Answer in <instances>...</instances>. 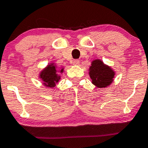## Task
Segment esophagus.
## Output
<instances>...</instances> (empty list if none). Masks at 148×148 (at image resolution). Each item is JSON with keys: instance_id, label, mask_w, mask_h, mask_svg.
<instances>
[{"instance_id": "esophagus-1", "label": "esophagus", "mask_w": 148, "mask_h": 148, "mask_svg": "<svg viewBox=\"0 0 148 148\" xmlns=\"http://www.w3.org/2000/svg\"><path fill=\"white\" fill-rule=\"evenodd\" d=\"M73 64L75 65H78L79 64V61L78 60H74V61H73Z\"/></svg>"}]
</instances>
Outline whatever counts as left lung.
Returning a JSON list of instances; mask_svg holds the SVG:
<instances>
[{
  "label": "left lung",
  "mask_w": 148,
  "mask_h": 148,
  "mask_svg": "<svg viewBox=\"0 0 148 148\" xmlns=\"http://www.w3.org/2000/svg\"><path fill=\"white\" fill-rule=\"evenodd\" d=\"M88 71L92 84L97 88L109 86L112 83L115 75L111 67L103 63L101 60H93Z\"/></svg>",
  "instance_id": "1"
}]
</instances>
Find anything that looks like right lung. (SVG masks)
<instances>
[{"label": "right lung", "instance_id": "obj_1", "mask_svg": "<svg viewBox=\"0 0 148 148\" xmlns=\"http://www.w3.org/2000/svg\"><path fill=\"white\" fill-rule=\"evenodd\" d=\"M64 68L58 69L53 62L48 64L39 74V78L44 86L47 88H53L61 79L60 74L63 72Z\"/></svg>", "mask_w": 148, "mask_h": 148}]
</instances>
